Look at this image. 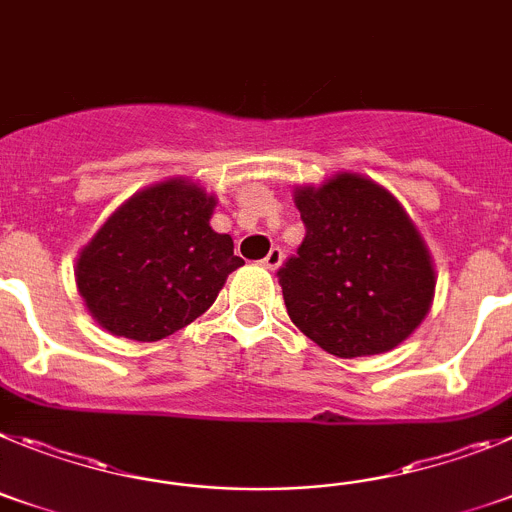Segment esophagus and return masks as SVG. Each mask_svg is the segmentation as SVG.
<instances>
[{
	"label": "esophagus",
	"instance_id": "obj_1",
	"mask_svg": "<svg viewBox=\"0 0 512 512\" xmlns=\"http://www.w3.org/2000/svg\"><path fill=\"white\" fill-rule=\"evenodd\" d=\"M281 262H283V250L273 247V250L268 252V257L262 260V265H265L268 270H278V268H281Z\"/></svg>",
	"mask_w": 512,
	"mask_h": 512
}]
</instances>
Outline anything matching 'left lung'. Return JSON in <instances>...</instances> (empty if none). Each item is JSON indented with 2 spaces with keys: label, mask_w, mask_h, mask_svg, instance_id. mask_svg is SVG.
I'll return each mask as SVG.
<instances>
[{
  "label": "left lung",
  "mask_w": 512,
  "mask_h": 512,
  "mask_svg": "<svg viewBox=\"0 0 512 512\" xmlns=\"http://www.w3.org/2000/svg\"><path fill=\"white\" fill-rule=\"evenodd\" d=\"M306 237L278 283L291 322L337 358L397 348L433 301L428 247L397 198L361 175L296 190Z\"/></svg>",
  "instance_id": "8db88e82"
}]
</instances>
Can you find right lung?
<instances>
[{
	"label": "right lung",
	"instance_id": "add662e5",
	"mask_svg": "<svg viewBox=\"0 0 512 512\" xmlns=\"http://www.w3.org/2000/svg\"><path fill=\"white\" fill-rule=\"evenodd\" d=\"M216 201L170 180L128 198L77 260V288L113 335L154 342L198 319L242 268L229 234L211 229Z\"/></svg>",
	"mask_w": 512,
	"mask_h": 512
}]
</instances>
